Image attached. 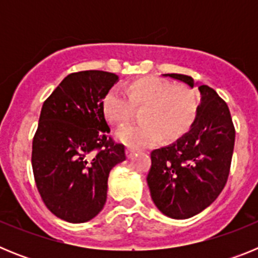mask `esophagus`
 <instances>
[{
  "label": "esophagus",
  "instance_id": "obj_1",
  "mask_svg": "<svg viewBox=\"0 0 258 258\" xmlns=\"http://www.w3.org/2000/svg\"><path fill=\"white\" fill-rule=\"evenodd\" d=\"M125 152H126V156L129 157V159H131V157L134 155V152H136V150H134L133 147H126Z\"/></svg>",
  "mask_w": 258,
  "mask_h": 258
}]
</instances>
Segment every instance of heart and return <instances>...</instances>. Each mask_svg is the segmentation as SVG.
Listing matches in <instances>:
<instances>
[{"instance_id":"obj_1","label":"heart","mask_w":258,"mask_h":258,"mask_svg":"<svg viewBox=\"0 0 258 258\" xmlns=\"http://www.w3.org/2000/svg\"><path fill=\"white\" fill-rule=\"evenodd\" d=\"M140 124L118 129L116 138L131 147H147L160 140H175L191 129L199 112V99L192 88L174 85L159 77H143L126 88L113 86L102 101V109L111 124L131 120L142 108Z\"/></svg>"}]
</instances>
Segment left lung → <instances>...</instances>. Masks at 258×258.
<instances>
[{
	"label": "left lung",
	"instance_id": "1",
	"mask_svg": "<svg viewBox=\"0 0 258 258\" xmlns=\"http://www.w3.org/2000/svg\"><path fill=\"white\" fill-rule=\"evenodd\" d=\"M194 88L192 77L166 74ZM202 103L190 132L151 152L147 174L155 206L175 220L190 218L209 207L229 178L235 127L226 102L208 85H200Z\"/></svg>",
	"mask_w": 258,
	"mask_h": 258
}]
</instances>
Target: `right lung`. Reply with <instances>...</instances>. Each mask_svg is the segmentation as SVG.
Segmentation results:
<instances>
[{
    "mask_svg": "<svg viewBox=\"0 0 258 258\" xmlns=\"http://www.w3.org/2000/svg\"><path fill=\"white\" fill-rule=\"evenodd\" d=\"M116 81L117 75L104 71L75 72L42 104L32 169L46 208L67 222H86L103 209L109 172L126 159L102 109Z\"/></svg>",
    "mask_w": 258,
    "mask_h": 258,
    "instance_id": "add662e5",
    "label": "right lung"
}]
</instances>
